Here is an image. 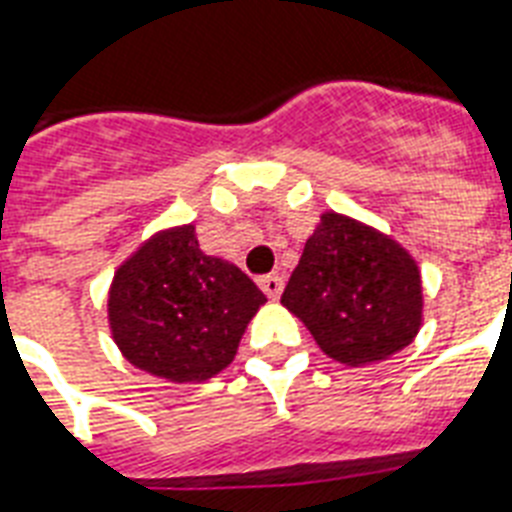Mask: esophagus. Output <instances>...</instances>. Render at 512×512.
<instances>
[{"label":"esophagus","mask_w":512,"mask_h":512,"mask_svg":"<svg viewBox=\"0 0 512 512\" xmlns=\"http://www.w3.org/2000/svg\"><path fill=\"white\" fill-rule=\"evenodd\" d=\"M257 281H260V289H263L271 300H276V297L281 295V289H284V279H281L279 273H268V276H260Z\"/></svg>","instance_id":"obj_1"}]
</instances>
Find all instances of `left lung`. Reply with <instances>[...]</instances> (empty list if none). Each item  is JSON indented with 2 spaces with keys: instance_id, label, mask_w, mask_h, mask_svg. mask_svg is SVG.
I'll return each instance as SVG.
<instances>
[{
  "instance_id": "obj_1",
  "label": "left lung",
  "mask_w": 512,
  "mask_h": 512,
  "mask_svg": "<svg viewBox=\"0 0 512 512\" xmlns=\"http://www.w3.org/2000/svg\"><path fill=\"white\" fill-rule=\"evenodd\" d=\"M281 305L329 358L366 366L417 337L422 281L398 241L353 217L324 212L289 276Z\"/></svg>"
}]
</instances>
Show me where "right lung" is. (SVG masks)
<instances>
[{
    "mask_svg": "<svg viewBox=\"0 0 512 512\" xmlns=\"http://www.w3.org/2000/svg\"><path fill=\"white\" fill-rule=\"evenodd\" d=\"M265 303L247 273L204 255L193 225L154 233L114 273L108 324L122 356L170 382L223 372Z\"/></svg>",
    "mask_w": 512,
    "mask_h": 512,
    "instance_id": "add662e5",
    "label": "right lung"
}]
</instances>
